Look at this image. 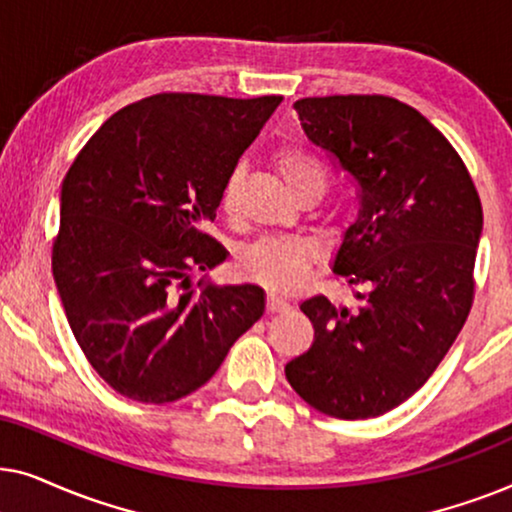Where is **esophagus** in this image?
I'll return each mask as SVG.
<instances>
[{"mask_svg":"<svg viewBox=\"0 0 512 512\" xmlns=\"http://www.w3.org/2000/svg\"><path fill=\"white\" fill-rule=\"evenodd\" d=\"M289 300H284L282 296H277V293H268V312H284L289 310Z\"/></svg>","mask_w":512,"mask_h":512,"instance_id":"1","label":"esophagus"}]
</instances>
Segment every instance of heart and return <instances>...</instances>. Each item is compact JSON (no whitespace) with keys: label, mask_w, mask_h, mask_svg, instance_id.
I'll return each instance as SVG.
<instances>
[{"label":"heart","mask_w":512,"mask_h":512,"mask_svg":"<svg viewBox=\"0 0 512 512\" xmlns=\"http://www.w3.org/2000/svg\"><path fill=\"white\" fill-rule=\"evenodd\" d=\"M277 170L293 193L303 188L317 186L324 191L326 170L314 160L310 153L300 149H282L275 158ZM237 174H230L223 186L221 202L230 209L237 191ZM314 261V247L300 237H265L249 244L237 258V268L251 282L265 284L275 291H296L305 282L310 265Z\"/></svg>","instance_id":"b5f03b06"}]
</instances>
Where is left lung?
Listing matches in <instances>:
<instances>
[{"label":"left lung","mask_w":512,"mask_h":512,"mask_svg":"<svg viewBox=\"0 0 512 512\" xmlns=\"http://www.w3.org/2000/svg\"><path fill=\"white\" fill-rule=\"evenodd\" d=\"M307 139L359 188L333 270L359 305H300L314 326L286 380L314 410L368 419L415 394L457 340L473 303L482 205L452 144L417 109L384 95L303 97Z\"/></svg>","instance_id":"8db88e82"}]
</instances>
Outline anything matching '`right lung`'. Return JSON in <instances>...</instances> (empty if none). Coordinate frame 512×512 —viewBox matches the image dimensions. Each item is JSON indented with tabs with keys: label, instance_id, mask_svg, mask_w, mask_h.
Here are the masks:
<instances>
[{
	"label": "right lung",
	"instance_id": "add662e5",
	"mask_svg": "<svg viewBox=\"0 0 512 512\" xmlns=\"http://www.w3.org/2000/svg\"><path fill=\"white\" fill-rule=\"evenodd\" d=\"M282 97L160 93L102 123L60 188L53 277L95 373L132 401L200 389L265 312L256 284L219 286L226 249L202 233Z\"/></svg>",
	"mask_w": 512,
	"mask_h": 512
}]
</instances>
